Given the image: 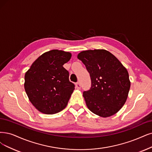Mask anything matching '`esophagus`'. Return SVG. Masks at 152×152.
Here are the masks:
<instances>
[{"mask_svg":"<svg viewBox=\"0 0 152 152\" xmlns=\"http://www.w3.org/2000/svg\"><path fill=\"white\" fill-rule=\"evenodd\" d=\"M76 88L77 89H80L81 88V85H80V83H76Z\"/></svg>","mask_w":152,"mask_h":152,"instance_id":"obj_1","label":"esophagus"}]
</instances>
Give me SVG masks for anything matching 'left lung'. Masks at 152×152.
I'll list each match as a JSON object with an SVG mask.
<instances>
[{
	"instance_id": "left-lung-1",
	"label": "left lung",
	"mask_w": 152,
	"mask_h": 152,
	"mask_svg": "<svg viewBox=\"0 0 152 152\" xmlns=\"http://www.w3.org/2000/svg\"><path fill=\"white\" fill-rule=\"evenodd\" d=\"M77 58L90 75L91 87L84 91L87 107L103 118L113 116L125 104L131 83L126 67L105 49L83 50Z\"/></svg>"
}]
</instances>
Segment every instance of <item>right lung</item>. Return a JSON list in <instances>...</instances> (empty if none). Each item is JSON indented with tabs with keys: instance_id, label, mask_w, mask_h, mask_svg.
Masks as SVG:
<instances>
[{
	"instance_id": "add662e5",
	"label": "right lung",
	"mask_w": 152,
	"mask_h": 152,
	"mask_svg": "<svg viewBox=\"0 0 152 152\" xmlns=\"http://www.w3.org/2000/svg\"><path fill=\"white\" fill-rule=\"evenodd\" d=\"M71 56L69 52L50 50L39 56L26 72V93L39 111L53 115L66 107L75 85L63 65Z\"/></svg>"
}]
</instances>
